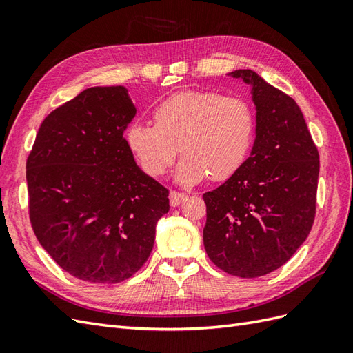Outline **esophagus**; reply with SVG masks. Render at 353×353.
Wrapping results in <instances>:
<instances>
[{
    "label": "esophagus",
    "instance_id": "34e87169",
    "mask_svg": "<svg viewBox=\"0 0 353 353\" xmlns=\"http://www.w3.org/2000/svg\"><path fill=\"white\" fill-rule=\"evenodd\" d=\"M188 198L185 192H177V191H171L170 192V204L173 207H177L180 203H183Z\"/></svg>",
    "mask_w": 353,
    "mask_h": 353
}]
</instances>
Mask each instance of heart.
Listing matches in <instances>:
<instances>
[{"label":"heart","instance_id":"1","mask_svg":"<svg viewBox=\"0 0 353 353\" xmlns=\"http://www.w3.org/2000/svg\"><path fill=\"white\" fill-rule=\"evenodd\" d=\"M153 121L155 125L132 123L126 131L131 153L144 173L161 177L180 152L176 176L186 185L236 176L255 141L254 107L237 95L186 90L158 104Z\"/></svg>","mask_w":353,"mask_h":353}]
</instances>
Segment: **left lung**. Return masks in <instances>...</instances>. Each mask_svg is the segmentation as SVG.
I'll use <instances>...</instances> for the list:
<instances>
[{"label":"left lung","mask_w":353,"mask_h":353,"mask_svg":"<svg viewBox=\"0 0 353 353\" xmlns=\"http://www.w3.org/2000/svg\"><path fill=\"white\" fill-rule=\"evenodd\" d=\"M230 76L252 86L256 139L239 173L203 195V240L216 267L252 279L282 267L309 236L319 152L294 98L252 70Z\"/></svg>","instance_id":"left-lung-1"}]
</instances>
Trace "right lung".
<instances>
[{"mask_svg": "<svg viewBox=\"0 0 353 353\" xmlns=\"http://www.w3.org/2000/svg\"><path fill=\"white\" fill-rule=\"evenodd\" d=\"M134 116L123 86L85 89L43 121L26 159L35 237L85 282L137 273L170 210L168 189L137 167L123 137Z\"/></svg>", "mask_w": 353, "mask_h": 353, "instance_id": "right-lung-1", "label": "right lung"}]
</instances>
